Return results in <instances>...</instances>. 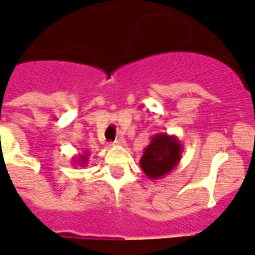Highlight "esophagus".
Wrapping results in <instances>:
<instances>
[{
	"label": "esophagus",
	"instance_id": "esophagus-1",
	"mask_svg": "<svg viewBox=\"0 0 255 255\" xmlns=\"http://www.w3.org/2000/svg\"><path fill=\"white\" fill-rule=\"evenodd\" d=\"M113 145L115 146H125L126 145V140L124 137H120V138H117V140L113 142Z\"/></svg>",
	"mask_w": 255,
	"mask_h": 255
}]
</instances>
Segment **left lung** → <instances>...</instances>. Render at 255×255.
<instances>
[{"label": "left lung", "instance_id": "obj_1", "mask_svg": "<svg viewBox=\"0 0 255 255\" xmlns=\"http://www.w3.org/2000/svg\"><path fill=\"white\" fill-rule=\"evenodd\" d=\"M182 152L183 146L176 135L157 133L144 149L140 166L150 181H159L175 170L182 159Z\"/></svg>", "mask_w": 255, "mask_h": 255}]
</instances>
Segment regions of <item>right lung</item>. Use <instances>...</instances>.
I'll return each instance as SVG.
<instances>
[{"label": "right lung", "mask_w": 255, "mask_h": 255, "mask_svg": "<svg viewBox=\"0 0 255 255\" xmlns=\"http://www.w3.org/2000/svg\"><path fill=\"white\" fill-rule=\"evenodd\" d=\"M89 155H91V153H89L88 150H85L84 153H81V155L76 156V157H73V159H74V161H77V163H79L80 166L84 167V166H87V163H88Z\"/></svg>", "instance_id": "right-lung-1"}]
</instances>
